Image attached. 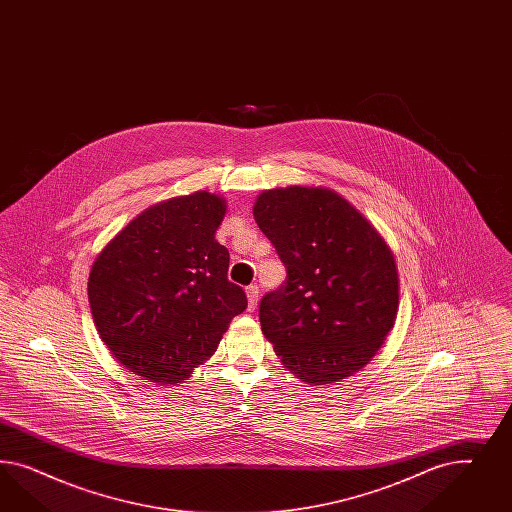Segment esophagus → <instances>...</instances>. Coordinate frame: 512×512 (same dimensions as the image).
Returning a JSON list of instances; mask_svg holds the SVG:
<instances>
[{
    "label": "esophagus",
    "mask_w": 512,
    "mask_h": 512,
    "mask_svg": "<svg viewBox=\"0 0 512 512\" xmlns=\"http://www.w3.org/2000/svg\"><path fill=\"white\" fill-rule=\"evenodd\" d=\"M246 296H248V310H255L257 302H259V287L257 285H249L248 289H246Z\"/></svg>",
    "instance_id": "1"
}]
</instances>
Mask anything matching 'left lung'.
<instances>
[{
	"label": "left lung",
	"mask_w": 512,
	"mask_h": 512,
	"mask_svg": "<svg viewBox=\"0 0 512 512\" xmlns=\"http://www.w3.org/2000/svg\"><path fill=\"white\" fill-rule=\"evenodd\" d=\"M253 216L287 268L285 285L259 308L283 368L311 387L360 372L398 313V266L385 238L323 186L266 189Z\"/></svg>",
	"instance_id": "obj_1"
}]
</instances>
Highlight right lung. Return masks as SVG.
Returning a JSON list of instances; mask_svg holds the SVG:
<instances>
[{
    "label": "right lung",
    "mask_w": 512,
    "mask_h": 512,
    "mask_svg": "<svg viewBox=\"0 0 512 512\" xmlns=\"http://www.w3.org/2000/svg\"><path fill=\"white\" fill-rule=\"evenodd\" d=\"M225 214V199L204 189L172 197L131 219L95 257L93 323L129 372L157 385L186 381L246 310L216 240Z\"/></svg>",
    "instance_id": "obj_1"
}]
</instances>
